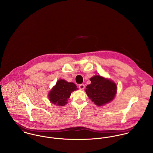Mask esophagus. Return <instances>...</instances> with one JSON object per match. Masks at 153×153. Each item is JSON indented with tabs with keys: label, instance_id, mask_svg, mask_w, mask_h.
<instances>
[{
	"label": "esophagus",
	"instance_id": "34e87169",
	"mask_svg": "<svg viewBox=\"0 0 153 153\" xmlns=\"http://www.w3.org/2000/svg\"><path fill=\"white\" fill-rule=\"evenodd\" d=\"M79 88L81 89H84V88H85V85H84V84H79Z\"/></svg>",
	"mask_w": 153,
	"mask_h": 153
}]
</instances>
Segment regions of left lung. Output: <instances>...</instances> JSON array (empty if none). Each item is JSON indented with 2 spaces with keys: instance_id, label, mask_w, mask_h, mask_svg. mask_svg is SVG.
<instances>
[{
  "instance_id": "obj_1",
  "label": "left lung",
  "mask_w": 153,
  "mask_h": 153,
  "mask_svg": "<svg viewBox=\"0 0 153 153\" xmlns=\"http://www.w3.org/2000/svg\"><path fill=\"white\" fill-rule=\"evenodd\" d=\"M91 83L85 90L88 97L97 105L101 106L112 101L117 92V85L112 81L100 75L90 78Z\"/></svg>"
}]
</instances>
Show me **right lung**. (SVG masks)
Returning a JSON list of instances; mask_svg holds the SVG:
<instances>
[{
    "instance_id": "add662e5",
    "label": "right lung",
    "mask_w": 153,
    "mask_h": 153,
    "mask_svg": "<svg viewBox=\"0 0 153 153\" xmlns=\"http://www.w3.org/2000/svg\"><path fill=\"white\" fill-rule=\"evenodd\" d=\"M76 89L78 88L75 84L60 79L49 93V100L53 104L64 106L67 103L71 92Z\"/></svg>"
}]
</instances>
